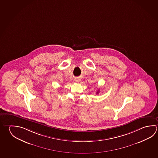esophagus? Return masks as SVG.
<instances>
[{
    "instance_id": "1",
    "label": "esophagus",
    "mask_w": 158,
    "mask_h": 158,
    "mask_svg": "<svg viewBox=\"0 0 158 158\" xmlns=\"http://www.w3.org/2000/svg\"><path fill=\"white\" fill-rule=\"evenodd\" d=\"M75 81L77 82H78L80 81V80H79L78 78H76V79H75Z\"/></svg>"
}]
</instances>
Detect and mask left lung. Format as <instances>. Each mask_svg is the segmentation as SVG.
<instances>
[{"mask_svg":"<svg viewBox=\"0 0 158 158\" xmlns=\"http://www.w3.org/2000/svg\"><path fill=\"white\" fill-rule=\"evenodd\" d=\"M98 93H99V91H97V92H96V94H98Z\"/></svg>","mask_w":158,"mask_h":158,"instance_id":"1","label":"left lung"}]
</instances>
